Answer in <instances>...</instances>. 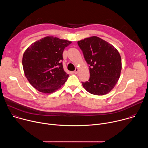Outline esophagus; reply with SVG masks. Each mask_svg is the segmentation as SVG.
<instances>
[{"label":"esophagus","mask_w":148,"mask_h":148,"mask_svg":"<svg viewBox=\"0 0 148 148\" xmlns=\"http://www.w3.org/2000/svg\"><path fill=\"white\" fill-rule=\"evenodd\" d=\"M78 71H79V69H78V68H76V69H75V71H74V73L77 74H78Z\"/></svg>","instance_id":"1"}]
</instances>
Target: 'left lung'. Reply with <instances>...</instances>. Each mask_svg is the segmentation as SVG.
Wrapping results in <instances>:
<instances>
[{"label":"left lung","mask_w":148,"mask_h":148,"mask_svg":"<svg viewBox=\"0 0 148 148\" xmlns=\"http://www.w3.org/2000/svg\"><path fill=\"white\" fill-rule=\"evenodd\" d=\"M84 57L90 66V79L82 82L88 92L96 95L109 93L121 75L122 62L116 48L108 42L92 36L78 41Z\"/></svg>","instance_id":"left-lung-1"}]
</instances>
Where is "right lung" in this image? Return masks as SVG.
Listing matches in <instances>:
<instances>
[{"mask_svg":"<svg viewBox=\"0 0 148 148\" xmlns=\"http://www.w3.org/2000/svg\"><path fill=\"white\" fill-rule=\"evenodd\" d=\"M71 43L70 41L49 36L35 41L25 50L23 68L34 88L51 94L64 84L69 75L63 69L62 53Z\"/></svg>","mask_w":148,"mask_h":148,"instance_id":"add662e5","label":"right lung"}]
</instances>
